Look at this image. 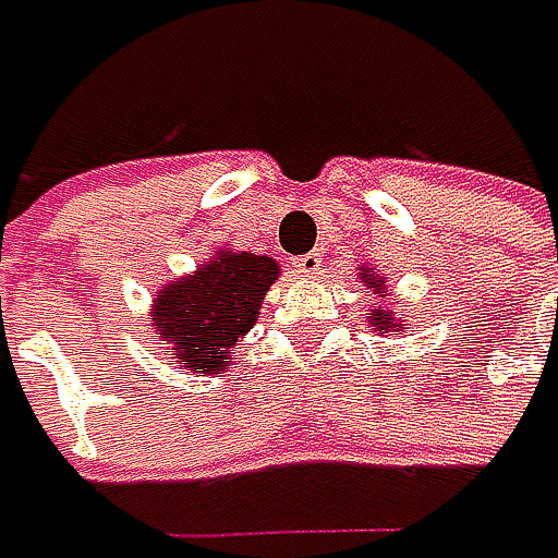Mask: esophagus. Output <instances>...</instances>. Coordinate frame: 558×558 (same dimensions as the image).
<instances>
[{"label": "esophagus", "instance_id": "34e87169", "mask_svg": "<svg viewBox=\"0 0 558 558\" xmlns=\"http://www.w3.org/2000/svg\"><path fill=\"white\" fill-rule=\"evenodd\" d=\"M291 267H294L301 277H311V274H317V270H320V254H317V251L301 254V257H294V260H291Z\"/></svg>", "mask_w": 558, "mask_h": 558}]
</instances>
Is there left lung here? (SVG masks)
I'll return each mask as SVG.
<instances>
[{
	"instance_id": "1",
	"label": "left lung",
	"mask_w": 558,
	"mask_h": 558,
	"mask_svg": "<svg viewBox=\"0 0 558 558\" xmlns=\"http://www.w3.org/2000/svg\"><path fill=\"white\" fill-rule=\"evenodd\" d=\"M361 281H364L367 288H374V294H380V298L387 294V281H384V277H377V274H374V267H364V277H361ZM367 324H371V330H374V333H387V337H390V330H400V327L407 330V324H403V320H397V317H393V311H374Z\"/></svg>"
}]
</instances>
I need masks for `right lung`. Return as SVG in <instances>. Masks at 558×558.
Wrapping results in <instances>:
<instances>
[{
	"instance_id": "add662e5",
	"label": "right lung",
	"mask_w": 558,
	"mask_h": 558,
	"mask_svg": "<svg viewBox=\"0 0 558 558\" xmlns=\"http://www.w3.org/2000/svg\"><path fill=\"white\" fill-rule=\"evenodd\" d=\"M277 274V260L264 254L218 251L194 274L174 277L151 304V327L168 343L165 353L197 377L225 374L234 361L231 347L254 327Z\"/></svg>"
}]
</instances>
